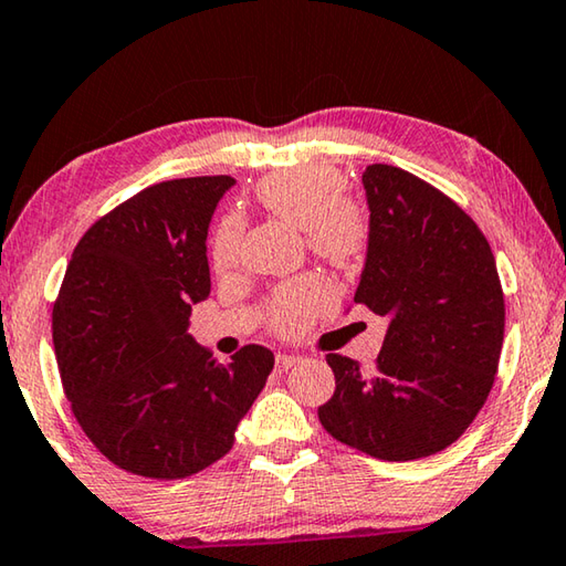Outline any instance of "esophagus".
<instances>
[{
    "label": "esophagus",
    "instance_id": "obj_1",
    "mask_svg": "<svg viewBox=\"0 0 566 566\" xmlns=\"http://www.w3.org/2000/svg\"><path fill=\"white\" fill-rule=\"evenodd\" d=\"M298 363H301L298 355H277V358H275L277 370H291L293 365H298Z\"/></svg>",
    "mask_w": 566,
    "mask_h": 566
}]
</instances>
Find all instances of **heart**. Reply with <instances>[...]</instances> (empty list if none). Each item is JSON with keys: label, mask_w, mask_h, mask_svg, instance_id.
<instances>
[{"label": "heart", "mask_w": 566, "mask_h": 566, "mask_svg": "<svg viewBox=\"0 0 566 566\" xmlns=\"http://www.w3.org/2000/svg\"><path fill=\"white\" fill-rule=\"evenodd\" d=\"M343 176L331 166L311 164L275 171L261 178L255 198L268 213L303 228L308 248L333 265L348 268L368 248V213L350 196H343ZM243 226L238 218H226L213 235L216 271H231L241 255ZM331 301V291L321 277L305 275L285 285L271 303V323L283 333L303 331L315 313Z\"/></svg>", "instance_id": "obj_1"}]
</instances>
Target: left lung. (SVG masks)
I'll return each instance as SVG.
<instances>
[{
  "instance_id": "obj_1",
  "label": "left lung",
  "mask_w": 566,
  "mask_h": 566,
  "mask_svg": "<svg viewBox=\"0 0 566 566\" xmlns=\"http://www.w3.org/2000/svg\"><path fill=\"white\" fill-rule=\"evenodd\" d=\"M368 255L355 303L388 315L373 370L328 353L333 398L318 418L370 458H430L460 438L492 390L504 295L492 248L462 208L398 166L363 174Z\"/></svg>"
}]
</instances>
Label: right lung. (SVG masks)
<instances>
[{"label":"right lung","mask_w":566,"mask_h":566,"mask_svg":"<svg viewBox=\"0 0 566 566\" xmlns=\"http://www.w3.org/2000/svg\"><path fill=\"white\" fill-rule=\"evenodd\" d=\"M231 176L154 184L98 218L76 243L52 313L66 400L108 462L181 480L233 448L273 370L245 345L218 363L188 335L211 293L206 235Z\"/></svg>","instance_id":"1"}]
</instances>
